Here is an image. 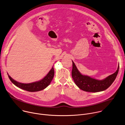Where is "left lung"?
Listing matches in <instances>:
<instances>
[{
    "label": "left lung",
    "instance_id": "1",
    "mask_svg": "<svg viewBox=\"0 0 125 125\" xmlns=\"http://www.w3.org/2000/svg\"><path fill=\"white\" fill-rule=\"evenodd\" d=\"M72 78L76 84L81 90L87 92L96 93L102 92L108 88L115 81L118 73L119 65L116 72L103 80H99L91 77L82 75L72 61Z\"/></svg>",
    "mask_w": 125,
    "mask_h": 125
}]
</instances>
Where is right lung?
Listing matches in <instances>:
<instances>
[{
    "instance_id": "add662e5",
    "label": "right lung",
    "mask_w": 125,
    "mask_h": 125,
    "mask_svg": "<svg viewBox=\"0 0 125 125\" xmlns=\"http://www.w3.org/2000/svg\"><path fill=\"white\" fill-rule=\"evenodd\" d=\"M7 74L11 82L16 86L28 92H35L44 90V88H45L49 85L53 78V77H54V68L52 67L51 69L49 71L48 73L42 80L39 81L29 83H24L18 82L13 79L8 75V74Z\"/></svg>"
}]
</instances>
